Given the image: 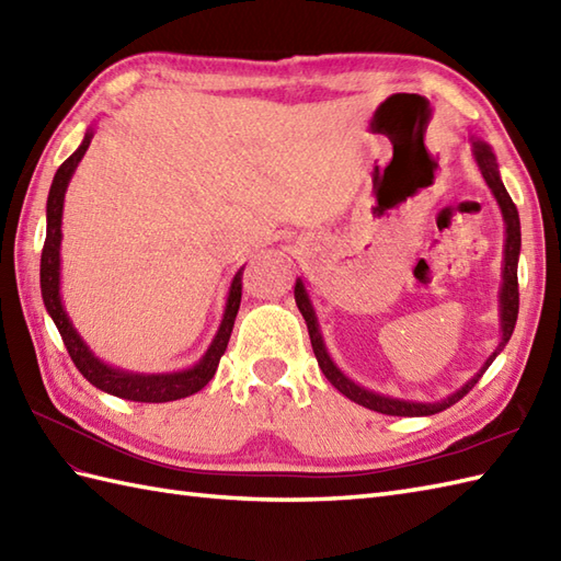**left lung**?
I'll use <instances>...</instances> for the list:
<instances>
[{"instance_id":"1","label":"left lung","mask_w":561,"mask_h":561,"mask_svg":"<svg viewBox=\"0 0 561 561\" xmlns=\"http://www.w3.org/2000/svg\"><path fill=\"white\" fill-rule=\"evenodd\" d=\"M472 153H474V161H478V165H480L482 178L486 181V185H490L492 195L499 202V209H502V217H504V224H506L504 270H502L504 282H502V294H499V311H502V313H499V318H502V342H499V347L492 352L490 359L484 362L480 371L474 374L460 390H456L453 396L444 398L440 402H412V400L380 396V392L366 390L364 386H356L354 380L344 376L340 368L335 366V362L330 359L323 335H320L318 318H316V311L311 306V299H308L304 282L296 279L294 299H296V306H299V311H301L306 325H308V335H311V344H313V354L318 359V366L323 368L325 378L342 392V396H347L356 404H362V408H368V410L380 412V414H390V416H428V414L444 412V410L450 408V404H456L460 398L468 396V392L474 388V383H478V380L482 378V374L486 371V368H490V364L496 359V354L506 347V342L511 340V335H514L516 318H518V255H520L518 209L514 205V199L508 197L506 187L502 183V175H499V165H496V157H494V151L490 149V145H484V141H480V139H472Z\"/></svg>"}]
</instances>
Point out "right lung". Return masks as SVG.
I'll list each match as a JSON object with an SVG mask.
<instances>
[{
  "label": "right lung",
  "mask_w": 561,
  "mask_h": 561,
  "mask_svg": "<svg viewBox=\"0 0 561 561\" xmlns=\"http://www.w3.org/2000/svg\"><path fill=\"white\" fill-rule=\"evenodd\" d=\"M93 139V129H89L87 137H83L81 147L71 153V157L59 165L50 195H47V233H45V245L41 255V291H43V304L47 313L55 320V325L62 335L65 347L71 356V362L81 371V376L89 380L91 386L101 388L103 392H111L115 398L133 400V402H171L193 396V392L205 388L209 380L217 374V366L221 354L226 352V344H229L233 320L238 313V306H241V289H243V267L236 272L231 282L229 299H226L221 325L214 335L209 350L205 356L193 366L185 368V371L175 374H133L123 371V368H115L103 364L96 354H93L87 342L79 337V332L71 325V320L62 306V296H59V243H62V207H65V193L71 181V173L77 171L79 161L87 153L89 145Z\"/></svg>",
  "instance_id": "right-lung-1"
}]
</instances>
